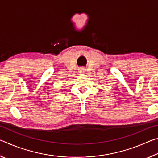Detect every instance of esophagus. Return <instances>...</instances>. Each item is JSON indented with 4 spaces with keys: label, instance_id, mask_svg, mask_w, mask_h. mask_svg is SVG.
<instances>
[{
    "label": "esophagus",
    "instance_id": "34e87169",
    "mask_svg": "<svg viewBox=\"0 0 158 158\" xmlns=\"http://www.w3.org/2000/svg\"><path fill=\"white\" fill-rule=\"evenodd\" d=\"M79 72L81 73H85V72H86V70H85V68H79Z\"/></svg>",
    "mask_w": 158,
    "mask_h": 158
}]
</instances>
